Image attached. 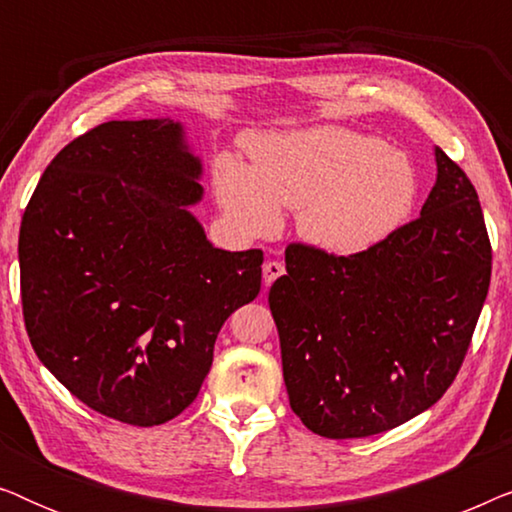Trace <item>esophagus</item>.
Masks as SVG:
<instances>
[{"mask_svg":"<svg viewBox=\"0 0 512 512\" xmlns=\"http://www.w3.org/2000/svg\"><path fill=\"white\" fill-rule=\"evenodd\" d=\"M284 263L282 261H268L263 265V279H265V286H270L275 279H279L284 275Z\"/></svg>","mask_w":512,"mask_h":512,"instance_id":"esophagus-1","label":"esophagus"}]
</instances>
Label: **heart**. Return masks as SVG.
Wrapping results in <instances>:
<instances>
[{
	"label": "heart",
	"instance_id": "obj_1",
	"mask_svg": "<svg viewBox=\"0 0 512 512\" xmlns=\"http://www.w3.org/2000/svg\"><path fill=\"white\" fill-rule=\"evenodd\" d=\"M249 153L251 167L230 156L216 167L223 207L249 233H270L279 207L296 209L307 242L359 254L394 233L415 205L410 160L373 135L319 125L254 137Z\"/></svg>",
	"mask_w": 512,
	"mask_h": 512
}]
</instances>
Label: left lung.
I'll list each match as a JSON object with an SVG mask.
<instances>
[{"label": "left lung", "instance_id": "left-lung-1", "mask_svg": "<svg viewBox=\"0 0 512 512\" xmlns=\"http://www.w3.org/2000/svg\"><path fill=\"white\" fill-rule=\"evenodd\" d=\"M422 214L359 254L286 247L270 289L291 410L326 438L396 429L457 377L487 298L492 244L466 172L436 146Z\"/></svg>", "mask_w": 512, "mask_h": 512}]
</instances>
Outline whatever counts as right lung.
<instances>
[{
    "label": "right lung",
    "instance_id": "right-lung-1",
    "mask_svg": "<svg viewBox=\"0 0 512 512\" xmlns=\"http://www.w3.org/2000/svg\"><path fill=\"white\" fill-rule=\"evenodd\" d=\"M181 125L109 121L41 174L20 221L32 349L104 417L158 426L195 401L221 326L261 291L263 251L207 242Z\"/></svg>",
    "mask_w": 512,
    "mask_h": 512
}]
</instances>
